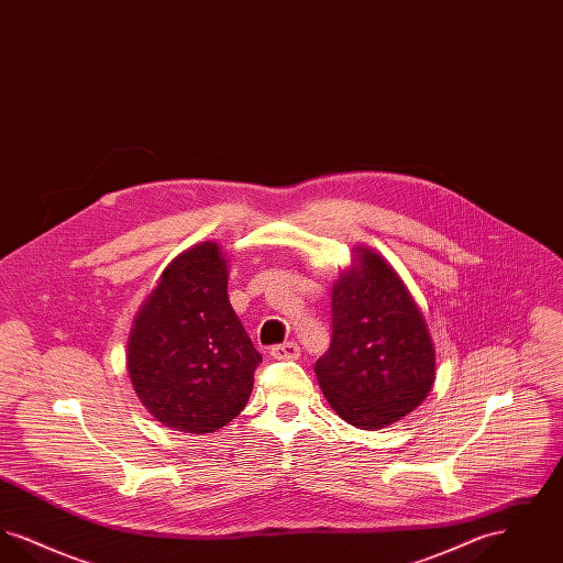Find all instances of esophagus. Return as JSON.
<instances>
[{
    "instance_id": "obj_1",
    "label": "esophagus",
    "mask_w": 563,
    "mask_h": 563,
    "mask_svg": "<svg viewBox=\"0 0 563 563\" xmlns=\"http://www.w3.org/2000/svg\"><path fill=\"white\" fill-rule=\"evenodd\" d=\"M269 354L272 358H278V361H295L299 356V346L295 342H285L269 350Z\"/></svg>"
}]
</instances>
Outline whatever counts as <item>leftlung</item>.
<instances>
[{"label": "left lung", "mask_w": 563, "mask_h": 563, "mask_svg": "<svg viewBox=\"0 0 563 563\" xmlns=\"http://www.w3.org/2000/svg\"><path fill=\"white\" fill-rule=\"evenodd\" d=\"M331 327L314 372L342 420L384 429L429 397L437 356L427 319L399 272L365 244L333 283Z\"/></svg>", "instance_id": "1"}]
</instances>
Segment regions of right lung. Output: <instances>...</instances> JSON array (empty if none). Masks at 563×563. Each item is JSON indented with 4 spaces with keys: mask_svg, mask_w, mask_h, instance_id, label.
Returning a JSON list of instances; mask_svg holds the SVG:
<instances>
[{
    "mask_svg": "<svg viewBox=\"0 0 563 563\" xmlns=\"http://www.w3.org/2000/svg\"><path fill=\"white\" fill-rule=\"evenodd\" d=\"M228 257L205 241L179 253L134 317L126 369L134 395L162 427L207 434L251 397L262 354L228 297Z\"/></svg>",
    "mask_w": 563,
    "mask_h": 563,
    "instance_id": "1",
    "label": "right lung"
}]
</instances>
